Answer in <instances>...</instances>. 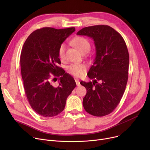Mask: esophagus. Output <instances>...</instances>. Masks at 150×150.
<instances>
[{
  "label": "esophagus",
  "instance_id": "34e87169",
  "mask_svg": "<svg viewBox=\"0 0 150 150\" xmlns=\"http://www.w3.org/2000/svg\"><path fill=\"white\" fill-rule=\"evenodd\" d=\"M75 82H76V86H79L80 85V81H79V80H78V79H75Z\"/></svg>",
  "mask_w": 150,
  "mask_h": 150
}]
</instances>
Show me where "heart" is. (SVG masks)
Instances as JSON below:
<instances>
[{
  "label": "heart",
  "instance_id": "b5f03b06",
  "mask_svg": "<svg viewBox=\"0 0 150 150\" xmlns=\"http://www.w3.org/2000/svg\"><path fill=\"white\" fill-rule=\"evenodd\" d=\"M72 44L82 54L87 53L91 49V44L88 39L83 36H77L73 39ZM66 45L62 44L58 49V55L61 59H64L65 57ZM86 70V66L84 64H72L67 68L68 72L76 77L82 76Z\"/></svg>",
  "mask_w": 150,
  "mask_h": 150
}]
</instances>
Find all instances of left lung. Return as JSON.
Listing matches in <instances>:
<instances>
[{
    "label": "left lung",
    "mask_w": 150,
    "mask_h": 150,
    "mask_svg": "<svg viewBox=\"0 0 150 150\" xmlns=\"http://www.w3.org/2000/svg\"><path fill=\"white\" fill-rule=\"evenodd\" d=\"M76 34L92 38L96 50L88 73L93 82H80L87 90L83 107L93 116L108 115L120 103L127 86L129 60L127 45L121 35L108 25L84 27Z\"/></svg>",
    "instance_id": "left-lung-1"
}]
</instances>
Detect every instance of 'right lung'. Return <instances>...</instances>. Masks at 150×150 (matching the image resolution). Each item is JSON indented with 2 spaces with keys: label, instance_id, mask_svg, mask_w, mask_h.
I'll use <instances>...</instances> for the list:
<instances>
[{
  "label": "right lung",
  "instance_id": "right-lung-1",
  "mask_svg": "<svg viewBox=\"0 0 150 150\" xmlns=\"http://www.w3.org/2000/svg\"><path fill=\"white\" fill-rule=\"evenodd\" d=\"M75 31V27H44L31 33L23 45L21 68L25 95L31 108L42 117L61 113L76 87L74 78L58 66L59 47ZM55 76L60 78L57 88L51 83Z\"/></svg>",
  "mask_w": 150,
  "mask_h": 150
}]
</instances>
